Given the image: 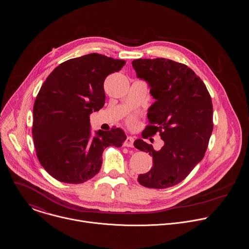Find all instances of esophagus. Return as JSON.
<instances>
[{
	"label": "esophagus",
	"mask_w": 249,
	"mask_h": 249,
	"mask_svg": "<svg viewBox=\"0 0 249 249\" xmlns=\"http://www.w3.org/2000/svg\"><path fill=\"white\" fill-rule=\"evenodd\" d=\"M133 142H134V138L131 136H127L125 141H124V146H128V147H132L133 146Z\"/></svg>",
	"instance_id": "esophagus-1"
}]
</instances>
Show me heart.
I'll use <instances>...</instances> for the list:
<instances>
[{
  "instance_id": "obj_1",
  "label": "heart",
  "mask_w": 249,
  "mask_h": 249,
  "mask_svg": "<svg viewBox=\"0 0 249 249\" xmlns=\"http://www.w3.org/2000/svg\"><path fill=\"white\" fill-rule=\"evenodd\" d=\"M129 124H134L133 119H130V120H129Z\"/></svg>"
}]
</instances>
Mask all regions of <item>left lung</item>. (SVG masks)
Here are the masks:
<instances>
[{
	"instance_id": "left-lung-1",
	"label": "left lung",
	"mask_w": 249,
	"mask_h": 249,
	"mask_svg": "<svg viewBox=\"0 0 249 249\" xmlns=\"http://www.w3.org/2000/svg\"><path fill=\"white\" fill-rule=\"evenodd\" d=\"M132 66L155 102L147 111L142 137L160 132L164 145L155 150L142 139L139 150L152 156V168L138 177L147 188L165 189L186 178L202 160L213 131V105L202 80L188 66L165 58L136 59Z\"/></svg>"
}]
</instances>
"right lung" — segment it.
<instances>
[{"mask_svg": "<svg viewBox=\"0 0 249 249\" xmlns=\"http://www.w3.org/2000/svg\"><path fill=\"white\" fill-rule=\"evenodd\" d=\"M124 64L89 53L61 63L43 83L34 107L33 137L38 160L53 178L83 183L100 172L105 148L125 141L119 127L92 134L89 117L105 106L107 75Z\"/></svg>", "mask_w": 249, "mask_h": 249, "instance_id": "add662e5", "label": "right lung"}]
</instances>
